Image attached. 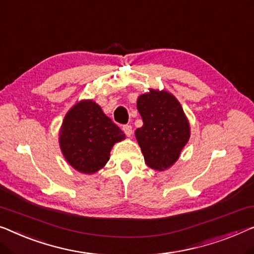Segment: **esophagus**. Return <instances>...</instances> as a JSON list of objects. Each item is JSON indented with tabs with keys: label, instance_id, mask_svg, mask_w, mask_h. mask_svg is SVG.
<instances>
[{
	"label": "esophagus",
	"instance_id": "34e87169",
	"mask_svg": "<svg viewBox=\"0 0 254 254\" xmlns=\"http://www.w3.org/2000/svg\"><path fill=\"white\" fill-rule=\"evenodd\" d=\"M123 131L124 133H126L127 137H131L132 133H133V130H132V127L128 126V124H127V126L123 127Z\"/></svg>",
	"mask_w": 254,
	"mask_h": 254
}]
</instances>
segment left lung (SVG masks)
I'll list each match as a JSON object with an SVG mask.
<instances>
[{
    "label": "left lung",
    "mask_w": 254,
    "mask_h": 254,
    "mask_svg": "<svg viewBox=\"0 0 254 254\" xmlns=\"http://www.w3.org/2000/svg\"><path fill=\"white\" fill-rule=\"evenodd\" d=\"M137 108L143 126L135 130L146 164L164 171L179 158L190 137L184 109L175 96L166 91L149 90L138 98Z\"/></svg>",
    "instance_id": "1"
}]
</instances>
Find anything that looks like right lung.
Segmentation results:
<instances>
[{
    "instance_id": "right-lung-1",
    "label": "right lung",
    "mask_w": 254,
    "mask_h": 254,
    "mask_svg": "<svg viewBox=\"0 0 254 254\" xmlns=\"http://www.w3.org/2000/svg\"><path fill=\"white\" fill-rule=\"evenodd\" d=\"M126 139L123 131L92 100H82L67 113L59 143L68 163L91 175L103 169L115 142Z\"/></svg>"
}]
</instances>
